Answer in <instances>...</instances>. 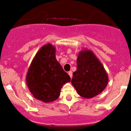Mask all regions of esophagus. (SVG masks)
<instances>
[{
  "label": "esophagus",
  "mask_w": 131,
  "mask_h": 131,
  "mask_svg": "<svg viewBox=\"0 0 131 131\" xmlns=\"http://www.w3.org/2000/svg\"><path fill=\"white\" fill-rule=\"evenodd\" d=\"M68 74H69V77H71V79L72 78V76H73V72L71 71H69V72H68Z\"/></svg>",
  "instance_id": "esophagus-1"
}]
</instances>
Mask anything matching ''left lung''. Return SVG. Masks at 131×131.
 I'll list each match as a JSON object with an SVG mask.
<instances>
[{
	"label": "left lung",
	"mask_w": 131,
	"mask_h": 131,
	"mask_svg": "<svg viewBox=\"0 0 131 131\" xmlns=\"http://www.w3.org/2000/svg\"><path fill=\"white\" fill-rule=\"evenodd\" d=\"M77 63L71 83L79 94L83 98H91L101 93L107 86L108 76L94 54L90 50H81Z\"/></svg>",
	"instance_id": "left-lung-1"
}]
</instances>
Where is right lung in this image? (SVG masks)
Segmentation results:
<instances>
[{"mask_svg": "<svg viewBox=\"0 0 131 131\" xmlns=\"http://www.w3.org/2000/svg\"><path fill=\"white\" fill-rule=\"evenodd\" d=\"M56 48L44 45L35 56L26 75V82L33 96L45 103L58 98L64 84L71 79L56 58Z\"/></svg>", "mask_w": 131, "mask_h": 131, "instance_id": "add662e5", "label": "right lung"}]
</instances>
